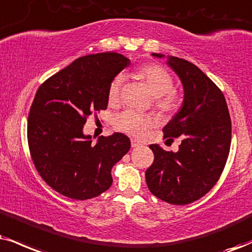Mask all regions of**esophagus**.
I'll return each mask as SVG.
<instances>
[{"label":"esophagus","mask_w":252,"mask_h":252,"mask_svg":"<svg viewBox=\"0 0 252 252\" xmlns=\"http://www.w3.org/2000/svg\"><path fill=\"white\" fill-rule=\"evenodd\" d=\"M131 146L133 148H135V147H138V146H140V142H139L138 140H135V139H132Z\"/></svg>","instance_id":"esophagus-1"}]
</instances>
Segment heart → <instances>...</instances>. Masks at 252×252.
<instances>
[{
    "instance_id": "1",
    "label": "heart",
    "mask_w": 252,
    "mask_h": 252,
    "mask_svg": "<svg viewBox=\"0 0 252 252\" xmlns=\"http://www.w3.org/2000/svg\"><path fill=\"white\" fill-rule=\"evenodd\" d=\"M133 76L147 86L154 95V105L164 116H172L180 111L182 106L181 94L174 90L173 76L163 66L157 63H148L139 66ZM124 78L121 74H117L111 80L107 89V100L110 105H117L120 100L121 86ZM157 123L152 114L140 113L136 111H125L119 114L114 120V126L126 134L142 138L150 128Z\"/></svg>"
}]
</instances>
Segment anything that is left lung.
I'll use <instances>...</instances> for the list:
<instances>
[{
    "mask_svg": "<svg viewBox=\"0 0 252 252\" xmlns=\"http://www.w3.org/2000/svg\"><path fill=\"white\" fill-rule=\"evenodd\" d=\"M168 64L181 78L185 102L164 126L163 139L181 136V145L176 153L150 146L154 161L146 182L154 196L183 206L204 196L219 181L230 151L231 119L224 95L209 77L182 58L170 57Z\"/></svg>",
    "mask_w": 252,
    "mask_h": 252,
    "instance_id": "obj_1",
    "label": "left lung"
}]
</instances>
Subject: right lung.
Segmentation results:
<instances>
[{"label": "right lung", "mask_w": 252, "mask_h": 252, "mask_svg": "<svg viewBox=\"0 0 252 252\" xmlns=\"http://www.w3.org/2000/svg\"><path fill=\"white\" fill-rule=\"evenodd\" d=\"M129 60L117 52L88 55L55 73L37 90L28 117L32 162L52 189L72 200H89L112 185V167L129 151L123 133L92 144L86 119L107 108L111 80Z\"/></svg>", "instance_id": "obj_1"}]
</instances>
